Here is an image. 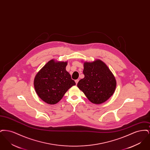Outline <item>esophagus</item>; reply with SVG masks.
<instances>
[{
	"instance_id": "esophagus-1",
	"label": "esophagus",
	"mask_w": 150,
	"mask_h": 150,
	"mask_svg": "<svg viewBox=\"0 0 150 150\" xmlns=\"http://www.w3.org/2000/svg\"><path fill=\"white\" fill-rule=\"evenodd\" d=\"M79 80L78 79H77V80H75V83H76V84H78V83Z\"/></svg>"
}]
</instances>
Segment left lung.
<instances>
[{"label": "left lung", "mask_w": 150, "mask_h": 150, "mask_svg": "<svg viewBox=\"0 0 150 150\" xmlns=\"http://www.w3.org/2000/svg\"><path fill=\"white\" fill-rule=\"evenodd\" d=\"M84 78L79 80L78 87L94 104H101L114 93L116 80L106 64L99 59L84 62Z\"/></svg>", "instance_id": "1"}]
</instances>
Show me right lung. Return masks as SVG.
<instances>
[{
	"mask_svg": "<svg viewBox=\"0 0 150 150\" xmlns=\"http://www.w3.org/2000/svg\"><path fill=\"white\" fill-rule=\"evenodd\" d=\"M67 64V61L52 59L36 74L34 80L36 93L47 103L56 104L71 87L75 86V82L66 70Z\"/></svg>",
	"mask_w": 150,
	"mask_h": 150,
	"instance_id": "1",
	"label": "right lung"
}]
</instances>
